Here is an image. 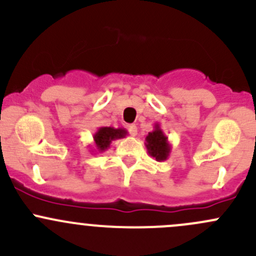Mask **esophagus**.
<instances>
[{"instance_id": "1", "label": "esophagus", "mask_w": 256, "mask_h": 256, "mask_svg": "<svg viewBox=\"0 0 256 256\" xmlns=\"http://www.w3.org/2000/svg\"><path fill=\"white\" fill-rule=\"evenodd\" d=\"M128 132H130L131 136L138 135V126L134 125V124H131V125L128 126Z\"/></svg>"}]
</instances>
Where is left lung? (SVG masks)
Segmentation results:
<instances>
[{
  "label": "left lung",
  "instance_id": "8db88e82",
  "mask_svg": "<svg viewBox=\"0 0 256 256\" xmlns=\"http://www.w3.org/2000/svg\"><path fill=\"white\" fill-rule=\"evenodd\" d=\"M144 141H146L144 146H146L147 152L150 156L154 157L156 161L162 162L168 158L170 154H171V144L158 122L154 124V130L148 132Z\"/></svg>",
  "mask_w": 256,
  "mask_h": 256
}]
</instances>
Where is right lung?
I'll return each instance as SVG.
<instances>
[{
  "instance_id": "obj_1",
  "label": "right lung",
  "mask_w": 256,
  "mask_h": 256,
  "mask_svg": "<svg viewBox=\"0 0 256 256\" xmlns=\"http://www.w3.org/2000/svg\"><path fill=\"white\" fill-rule=\"evenodd\" d=\"M128 135V130L122 128H109V126H102V128H98L96 132L94 134L92 138H94V146L95 150L99 152H104L108 150L112 144V141L118 140V138H124Z\"/></svg>"
}]
</instances>
